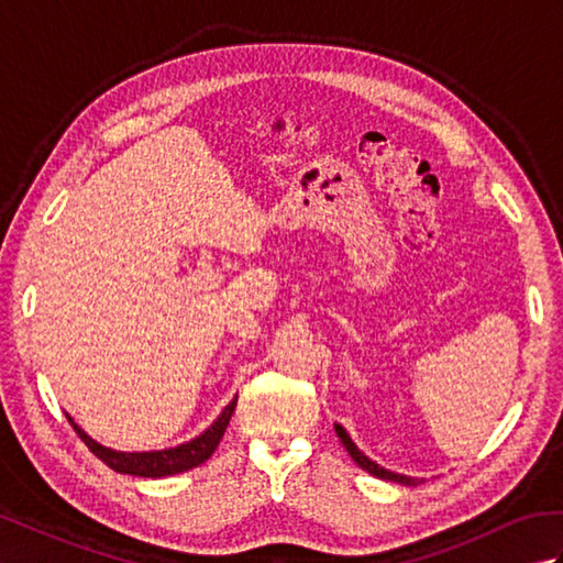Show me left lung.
I'll use <instances>...</instances> for the list:
<instances>
[{"instance_id": "1", "label": "left lung", "mask_w": 563, "mask_h": 563, "mask_svg": "<svg viewBox=\"0 0 563 563\" xmlns=\"http://www.w3.org/2000/svg\"><path fill=\"white\" fill-rule=\"evenodd\" d=\"M333 428H336V435H339V440L343 442V448L349 450V454H351V457H353V462H355L357 466H361V470H365L367 474L377 476V479H387V482H394V484H404V486H416L418 482H421V479H416V476L397 474V472H389V470H385V466H379L377 462L369 460L363 450H357V445H355V442L351 440V435L345 433V428H343V426L333 423Z\"/></svg>"}]
</instances>
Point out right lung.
I'll list each match as a JSON object with an SVG mask.
<instances>
[{
  "label": "right lung",
  "instance_id": "1",
  "mask_svg": "<svg viewBox=\"0 0 563 563\" xmlns=\"http://www.w3.org/2000/svg\"><path fill=\"white\" fill-rule=\"evenodd\" d=\"M234 409H236V397L224 406L222 413L212 421V426L202 430L198 438L181 442V445H176V448L150 450V452H123V450L106 448V445H101V442L93 440L91 435L84 433V430L75 423V418H71L69 413H67V421L71 423V428L77 430V435L84 440V445L97 454L101 462L109 464L113 472L147 476V479H162V476L181 474V472L194 470V466L206 462L210 454L218 450L224 430H227V426H230V418H232Z\"/></svg>",
  "mask_w": 563,
  "mask_h": 563
}]
</instances>
